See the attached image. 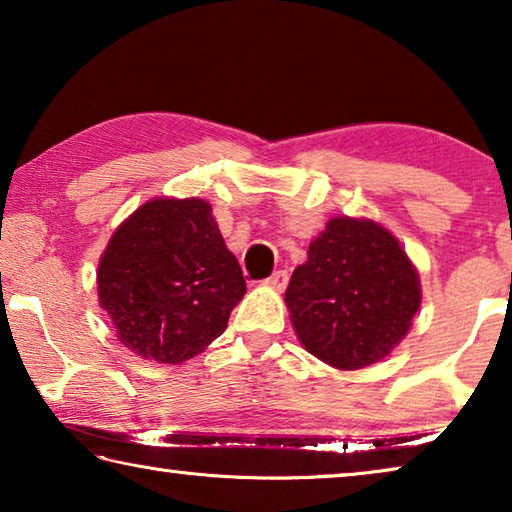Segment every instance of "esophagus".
I'll use <instances>...</instances> for the list:
<instances>
[{"label":"esophagus","instance_id":"1","mask_svg":"<svg viewBox=\"0 0 512 512\" xmlns=\"http://www.w3.org/2000/svg\"><path fill=\"white\" fill-rule=\"evenodd\" d=\"M287 282H289V273L287 271H275L271 277H268V280H264L266 287H273L277 291H282L284 287H287Z\"/></svg>","mask_w":512,"mask_h":512}]
</instances>
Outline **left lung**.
I'll list each match as a JSON object with an SVG mask.
<instances>
[{
    "label": "left lung",
    "mask_w": 512,
    "mask_h": 512,
    "mask_svg": "<svg viewBox=\"0 0 512 512\" xmlns=\"http://www.w3.org/2000/svg\"><path fill=\"white\" fill-rule=\"evenodd\" d=\"M305 350L339 370L377 363L409 332L420 277L391 232L336 216L311 241L284 293Z\"/></svg>",
    "instance_id": "obj_1"
}]
</instances>
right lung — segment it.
Segmentation results:
<instances>
[{"mask_svg": "<svg viewBox=\"0 0 512 512\" xmlns=\"http://www.w3.org/2000/svg\"><path fill=\"white\" fill-rule=\"evenodd\" d=\"M99 305L142 359L183 363L228 327L246 280L203 198H153L110 237Z\"/></svg>", "mask_w": 512, "mask_h": 512, "instance_id": "1", "label": "right lung"}]
</instances>
